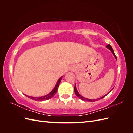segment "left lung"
I'll return each instance as SVG.
<instances>
[{"label": "left lung", "instance_id": "obj_1", "mask_svg": "<svg viewBox=\"0 0 133 133\" xmlns=\"http://www.w3.org/2000/svg\"><path fill=\"white\" fill-rule=\"evenodd\" d=\"M108 49H109L111 51V53H112V54H113V55L114 56V57H115V59L116 60H117V58H116V57L115 56V54H114V51H113V49H112V47L111 46V45H109V44H108V45L106 46ZM74 92H75V94H76V95L78 96V97L79 98H80V99H82V100H86V101H89V102H95V101H96V100H99V99H102V98H104L105 97V96L109 93H107V94H106L105 95H104V96H103L102 97H101V98H99V99H87V98H84V97H83V96H82L81 95H80L79 92H78V90H77V89H76V84H75V87H74Z\"/></svg>", "mask_w": 133, "mask_h": 133}]
</instances>
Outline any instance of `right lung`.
Here are the masks:
<instances>
[{
  "label": "right lung",
  "mask_w": 133,
  "mask_h": 133,
  "mask_svg": "<svg viewBox=\"0 0 133 133\" xmlns=\"http://www.w3.org/2000/svg\"><path fill=\"white\" fill-rule=\"evenodd\" d=\"M62 77H63V76L58 79V80L57 82V84H56V85H55V87L54 88V89L52 90V91L50 92H49V93L47 95H45L43 96H40V97H34V96H31L26 95H25L27 96V97H28L29 98H30L31 99H33L34 100H36V101H42V100H48L51 98H53L54 95L56 94V92H57L58 88L59 87L60 82H61Z\"/></svg>",
  "instance_id": "obj_1"
}]
</instances>
